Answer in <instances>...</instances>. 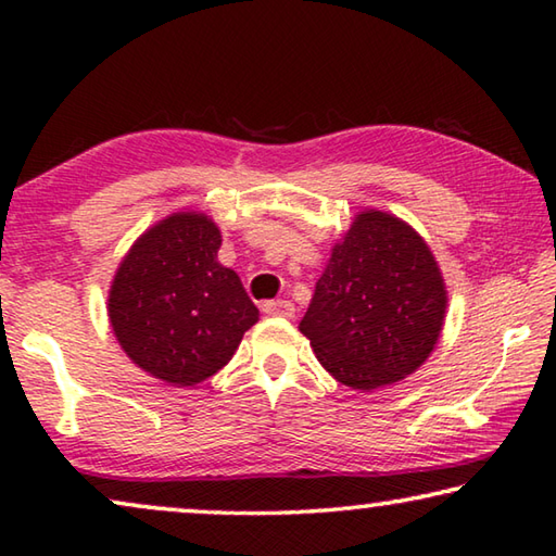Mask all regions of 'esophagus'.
Wrapping results in <instances>:
<instances>
[{"instance_id": "34e87169", "label": "esophagus", "mask_w": 556, "mask_h": 556, "mask_svg": "<svg viewBox=\"0 0 556 556\" xmlns=\"http://www.w3.org/2000/svg\"><path fill=\"white\" fill-rule=\"evenodd\" d=\"M262 312L269 314V316H281V318H294V304L287 299H271V301H265L262 304Z\"/></svg>"}]
</instances>
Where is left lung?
<instances>
[{"mask_svg": "<svg viewBox=\"0 0 556 556\" xmlns=\"http://www.w3.org/2000/svg\"><path fill=\"white\" fill-rule=\"evenodd\" d=\"M446 316L429 244L390 213L363 211L333 244L299 331L353 390H378L425 365Z\"/></svg>", "mask_w": 556, "mask_h": 556, "instance_id": "8db88e82", "label": "left lung"}]
</instances>
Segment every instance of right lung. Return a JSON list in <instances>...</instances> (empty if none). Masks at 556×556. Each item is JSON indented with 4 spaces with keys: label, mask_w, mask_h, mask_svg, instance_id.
Returning <instances> with one entry per match:
<instances>
[{
    "label": "right lung",
    "mask_w": 556,
    "mask_h": 556,
    "mask_svg": "<svg viewBox=\"0 0 556 556\" xmlns=\"http://www.w3.org/2000/svg\"><path fill=\"white\" fill-rule=\"evenodd\" d=\"M208 215L172 213L119 262L108 316L122 351L152 378L191 388L228 365L260 312L240 277L218 262Z\"/></svg>",
    "instance_id": "1"
}]
</instances>
